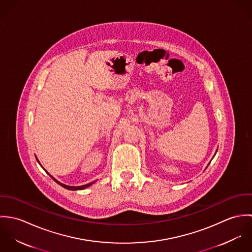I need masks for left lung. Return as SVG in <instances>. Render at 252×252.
Listing matches in <instances>:
<instances>
[{
	"instance_id": "1",
	"label": "left lung",
	"mask_w": 252,
	"mask_h": 252,
	"mask_svg": "<svg viewBox=\"0 0 252 252\" xmlns=\"http://www.w3.org/2000/svg\"><path fill=\"white\" fill-rule=\"evenodd\" d=\"M210 163H211V162H210ZM208 166H209V165H208Z\"/></svg>"
}]
</instances>
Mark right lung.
Masks as SVG:
<instances>
[{"label":"right lung","instance_id":"obj_1","mask_svg":"<svg viewBox=\"0 0 252 252\" xmlns=\"http://www.w3.org/2000/svg\"><path fill=\"white\" fill-rule=\"evenodd\" d=\"M36 161L38 162L37 158H36ZM38 164H39V162H38ZM39 165H40V164H39ZM40 166H41V165H40ZM41 167H42V166H41ZM42 169H43V168H42ZM43 170H44V169H43ZM44 171H45V170H44ZM45 172H46V171H45ZM46 173H47V172H46ZM47 174H48V173H47ZM48 175H49V174H48ZM49 176L51 177V179H53L54 181H56V182H57L59 185H61L62 187H64V188H66V189H69V190H82V189H85V188L89 187L90 185H92V184H93V183L96 181V180H95V181H92V182H90V183H87V184H84V185H80V186H69V185H66V184H64V183H61L60 181H58V180H55V179H54V178H53L51 175H49Z\"/></svg>","mask_w":252,"mask_h":252}]
</instances>
